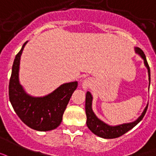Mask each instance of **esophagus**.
Segmentation results:
<instances>
[{"label":"esophagus","mask_w":156,"mask_h":156,"mask_svg":"<svg viewBox=\"0 0 156 156\" xmlns=\"http://www.w3.org/2000/svg\"><path fill=\"white\" fill-rule=\"evenodd\" d=\"M91 84H92L91 80L89 79V78H88V79L84 80H83V82H82L83 89H84V90L87 89L88 87H90V86H91Z\"/></svg>","instance_id":"34e87169"}]
</instances>
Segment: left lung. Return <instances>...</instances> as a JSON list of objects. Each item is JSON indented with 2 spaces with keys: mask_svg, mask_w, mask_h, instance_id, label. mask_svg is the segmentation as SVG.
Returning a JSON list of instances; mask_svg holds the SVG:
<instances>
[{
  "mask_svg": "<svg viewBox=\"0 0 156 156\" xmlns=\"http://www.w3.org/2000/svg\"><path fill=\"white\" fill-rule=\"evenodd\" d=\"M136 51L144 59L145 66L147 67V69H148L149 77H150L149 79H150V83H151V70H150V66H149L148 62L146 61V57H145V53L143 52L141 49L138 48V47H136ZM91 105L92 95L89 91H87L86 92V118H87V120H86V125L88 126V128L95 135L105 139L117 138V137H120V136H121L124 134H126L127 131H129V129H131L133 127H135L143 119V117L145 116V113H146L147 108H148V105H147L145 107V111H143L141 115L139 117L136 121H134V122L128 124H123V125H120V126H110L106 125V124H105L104 122H102L101 120H100L97 117L95 116L94 112L92 111Z\"/></svg>",
  "mask_w": 156,
  "mask_h": 156,
  "instance_id": "obj_1",
  "label": "left lung"
}]
</instances>
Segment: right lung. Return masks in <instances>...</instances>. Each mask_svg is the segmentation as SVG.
I'll use <instances>...</instances> for the list:
<instances>
[{
	"mask_svg": "<svg viewBox=\"0 0 156 156\" xmlns=\"http://www.w3.org/2000/svg\"><path fill=\"white\" fill-rule=\"evenodd\" d=\"M27 42L16 55L9 82V99L15 112L30 128L39 131L55 129L62 121V116L77 81L63 84L51 94L44 97H31L26 94L18 79L20 59Z\"/></svg>",
	"mask_w": 156,
	"mask_h": 156,
	"instance_id": "1",
	"label": "right lung"
}]
</instances>
